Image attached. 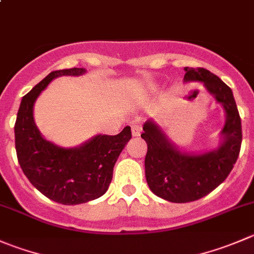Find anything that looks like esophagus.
I'll return each mask as SVG.
<instances>
[{"label":"esophagus","mask_w":254,"mask_h":254,"mask_svg":"<svg viewBox=\"0 0 254 254\" xmlns=\"http://www.w3.org/2000/svg\"><path fill=\"white\" fill-rule=\"evenodd\" d=\"M131 132L132 136H139V135L141 134V127H140V125H132Z\"/></svg>","instance_id":"obj_1"}]
</instances>
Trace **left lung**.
I'll use <instances>...</instances> for the list:
<instances>
[{"instance_id": "obj_1", "label": "left lung", "mask_w": 254, "mask_h": 254, "mask_svg": "<svg viewBox=\"0 0 254 254\" xmlns=\"http://www.w3.org/2000/svg\"><path fill=\"white\" fill-rule=\"evenodd\" d=\"M185 72L186 82L203 83L208 93L222 105L226 123L221 131L220 146L197 155L180 151L152 120L144 124L141 137L147 144V185L155 195L175 203L196 201L220 186L237 161L242 142L240 113L231 88L205 68L185 67Z\"/></svg>"}]
</instances>
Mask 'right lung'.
<instances>
[{
  "instance_id": "add662e5",
  "label": "right lung",
  "mask_w": 254,
  "mask_h": 254,
  "mask_svg": "<svg viewBox=\"0 0 254 254\" xmlns=\"http://www.w3.org/2000/svg\"><path fill=\"white\" fill-rule=\"evenodd\" d=\"M84 68L51 72L22 98L14 142L21 169L32 185L49 200L79 205L107 192L120 152L131 139L130 127L118 135H97L85 144L64 149L44 139L33 118V105L51 80L61 75H82Z\"/></svg>"
}]
</instances>
